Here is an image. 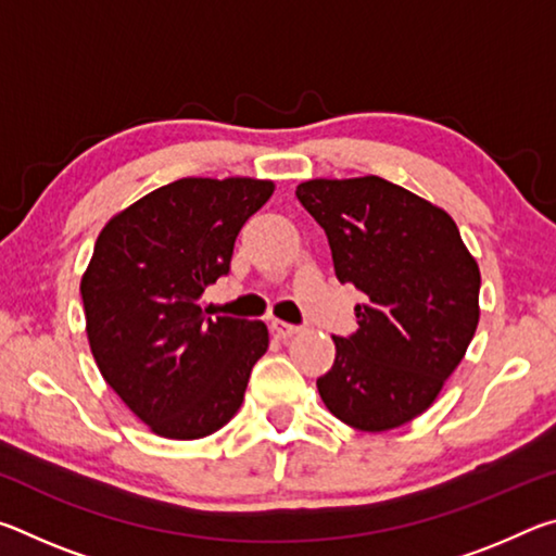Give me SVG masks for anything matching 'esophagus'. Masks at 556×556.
<instances>
[{
    "mask_svg": "<svg viewBox=\"0 0 556 556\" xmlns=\"http://www.w3.org/2000/svg\"><path fill=\"white\" fill-rule=\"evenodd\" d=\"M301 331L299 326L294 324H285V321H271V333H275L277 338H281V341H287V338L296 336Z\"/></svg>",
    "mask_w": 556,
    "mask_h": 556,
    "instance_id": "1",
    "label": "esophagus"
}]
</instances>
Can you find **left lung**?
Wrapping results in <instances>:
<instances>
[{"label": "left lung", "mask_w": 556, "mask_h": 556, "mask_svg": "<svg viewBox=\"0 0 556 556\" xmlns=\"http://www.w3.org/2000/svg\"><path fill=\"white\" fill-rule=\"evenodd\" d=\"M296 199L331 244L336 277L365 294L316 380L328 412L390 431L427 412L476 333L481 269L451 215L380 176L312 178Z\"/></svg>", "instance_id": "left-lung-1"}]
</instances>
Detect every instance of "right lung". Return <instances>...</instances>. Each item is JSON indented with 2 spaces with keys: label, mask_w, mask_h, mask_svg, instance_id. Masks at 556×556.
<instances>
[{
  "label": "right lung",
  "mask_w": 556,
  "mask_h": 556,
  "mask_svg": "<svg viewBox=\"0 0 556 556\" xmlns=\"http://www.w3.org/2000/svg\"><path fill=\"white\" fill-rule=\"evenodd\" d=\"M271 193L262 178H178L98 235L80 279L90 351L159 437L191 441L223 429L267 353L265 324L211 316L201 296L228 275L235 238Z\"/></svg>",
  "instance_id": "obj_1"
}]
</instances>
